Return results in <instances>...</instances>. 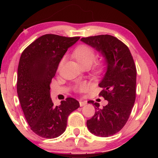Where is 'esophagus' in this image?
<instances>
[{"label":"esophagus","mask_w":158,"mask_h":158,"mask_svg":"<svg viewBox=\"0 0 158 158\" xmlns=\"http://www.w3.org/2000/svg\"><path fill=\"white\" fill-rule=\"evenodd\" d=\"M87 104V101L86 100H80L79 101V105H80V106H83Z\"/></svg>","instance_id":"1"}]
</instances>
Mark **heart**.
I'll list each match as a JSON object with an SVG mask.
<instances>
[{
    "label": "heart",
    "mask_w": 158,
    "mask_h": 158,
    "mask_svg": "<svg viewBox=\"0 0 158 158\" xmlns=\"http://www.w3.org/2000/svg\"><path fill=\"white\" fill-rule=\"evenodd\" d=\"M73 56L75 58L82 68H89L95 59V52L89 45L82 44L77 46L74 49L73 52ZM61 63H62V60L60 61V65ZM105 67V63L103 62H101V61L97 62L92 69L93 74H100L104 70ZM89 85L87 83L83 82L75 85L74 89L76 92L84 93L89 89Z\"/></svg>",
    "instance_id": "heart-1"
}]
</instances>
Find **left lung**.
<instances>
[{
    "mask_svg": "<svg viewBox=\"0 0 158 158\" xmlns=\"http://www.w3.org/2000/svg\"><path fill=\"white\" fill-rule=\"evenodd\" d=\"M82 42L95 48L105 57L107 69L99 84V93L108 104L102 109L100 104L89 100L95 113L88 120L89 131L96 136L107 137L119 132L130 116L136 98L137 69L129 48L109 35L82 37Z\"/></svg>",
    "mask_w": 158,
    "mask_h": 158,
    "instance_id": "8db88e82",
    "label": "left lung"
}]
</instances>
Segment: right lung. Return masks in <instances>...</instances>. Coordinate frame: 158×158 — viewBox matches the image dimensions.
<instances>
[{
	"label": "right lung",
	"instance_id": "right-lung-1",
	"mask_svg": "<svg viewBox=\"0 0 158 158\" xmlns=\"http://www.w3.org/2000/svg\"><path fill=\"white\" fill-rule=\"evenodd\" d=\"M79 38L46 34L28 45L21 55L17 82L19 100L31 130L41 137L53 139L62 135L68 116L79 107V102L73 98L54 106L49 92L61 58Z\"/></svg>",
	"mask_w": 158,
	"mask_h": 158
}]
</instances>
